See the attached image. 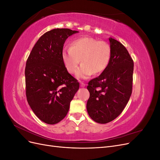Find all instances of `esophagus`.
Returning <instances> with one entry per match:
<instances>
[{
	"instance_id": "1",
	"label": "esophagus",
	"mask_w": 160,
	"mask_h": 160,
	"mask_svg": "<svg viewBox=\"0 0 160 160\" xmlns=\"http://www.w3.org/2000/svg\"><path fill=\"white\" fill-rule=\"evenodd\" d=\"M80 86L81 87V88H85V87L86 86V85L85 83H81Z\"/></svg>"
}]
</instances>
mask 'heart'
<instances>
[{
	"mask_svg": "<svg viewBox=\"0 0 160 160\" xmlns=\"http://www.w3.org/2000/svg\"><path fill=\"white\" fill-rule=\"evenodd\" d=\"M111 55L109 45L94 38L83 37L72 42L71 47H65L61 58L66 70L75 73L80 61L83 64L77 72L78 79H87L90 76L103 72L109 64Z\"/></svg>",
	"mask_w": 160,
	"mask_h": 160,
	"instance_id": "heart-1",
	"label": "heart"
}]
</instances>
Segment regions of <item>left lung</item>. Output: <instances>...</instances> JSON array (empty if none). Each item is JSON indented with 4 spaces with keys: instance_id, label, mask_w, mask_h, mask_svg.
Returning <instances> with one entry per match:
<instances>
[{
    "instance_id": "left-lung-1",
    "label": "left lung",
    "mask_w": 160,
    "mask_h": 160,
    "mask_svg": "<svg viewBox=\"0 0 160 160\" xmlns=\"http://www.w3.org/2000/svg\"><path fill=\"white\" fill-rule=\"evenodd\" d=\"M109 40L111 55L107 68L88 86L87 110L92 119L101 124L118 117L132 92L133 61L122 43L111 37Z\"/></svg>"
}]
</instances>
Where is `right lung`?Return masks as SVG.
<instances>
[{
  "instance_id": "add662e5",
  "label": "right lung",
  "mask_w": 160,
  "mask_h": 160,
  "mask_svg": "<svg viewBox=\"0 0 160 160\" xmlns=\"http://www.w3.org/2000/svg\"><path fill=\"white\" fill-rule=\"evenodd\" d=\"M79 32L69 28H55L37 41L25 67L26 95L37 117L47 124L63 119L79 88V82L65 69L61 52L66 39Z\"/></svg>"
}]
</instances>
